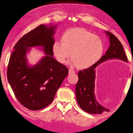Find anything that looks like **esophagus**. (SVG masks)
Here are the masks:
<instances>
[{
    "label": "esophagus",
    "mask_w": 133,
    "mask_h": 133,
    "mask_svg": "<svg viewBox=\"0 0 133 133\" xmlns=\"http://www.w3.org/2000/svg\"><path fill=\"white\" fill-rule=\"evenodd\" d=\"M69 74H74L75 73V71H74V70H72V69H69Z\"/></svg>",
    "instance_id": "esophagus-1"
}]
</instances>
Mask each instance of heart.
Segmentation results:
<instances>
[{"label":"heart","instance_id":"b5f03b06","mask_svg":"<svg viewBox=\"0 0 133 133\" xmlns=\"http://www.w3.org/2000/svg\"><path fill=\"white\" fill-rule=\"evenodd\" d=\"M104 49L102 40L86 29L74 28L62 36L61 43L55 42L52 51L57 61L66 63L71 56L72 63L79 69H86L97 62Z\"/></svg>","mask_w":133,"mask_h":133}]
</instances>
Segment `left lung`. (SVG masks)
Here are the masks:
<instances>
[{
    "mask_svg": "<svg viewBox=\"0 0 133 133\" xmlns=\"http://www.w3.org/2000/svg\"><path fill=\"white\" fill-rule=\"evenodd\" d=\"M109 39V47L106 53L96 63L89 68L80 71L78 82L75 89L77 103L80 107L87 113L101 114L108 109L100 105L97 101L94 94L96 71L97 66L108 59H118L127 62L123 47L118 39L108 31H105Z\"/></svg>",
    "mask_w": 133,
    "mask_h": 133,
    "instance_id": "8db88e82",
    "label": "left lung"
}]
</instances>
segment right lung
<instances>
[{
	"mask_svg": "<svg viewBox=\"0 0 133 133\" xmlns=\"http://www.w3.org/2000/svg\"><path fill=\"white\" fill-rule=\"evenodd\" d=\"M57 25L42 24L17 42L9 59L7 76L17 99L33 111L48 106L68 74V69L54 58L52 51ZM45 54L34 66L29 64L26 54L31 47Z\"/></svg>",
	"mask_w": 133,
	"mask_h": 133,
	"instance_id": "right-lung-1",
	"label": "right lung"
}]
</instances>
